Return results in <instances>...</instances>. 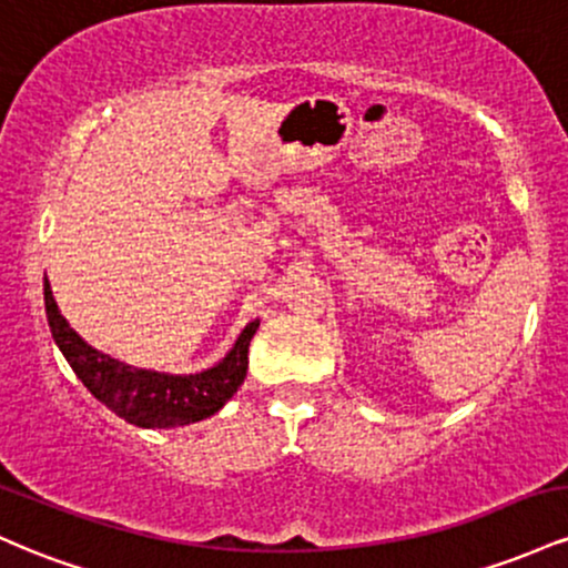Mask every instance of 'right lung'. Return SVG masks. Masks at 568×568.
<instances>
[{"label": "right lung", "instance_id": "add662e5", "mask_svg": "<svg viewBox=\"0 0 568 568\" xmlns=\"http://www.w3.org/2000/svg\"><path fill=\"white\" fill-rule=\"evenodd\" d=\"M44 310L53 331L55 344L61 347L69 366L74 368L77 379L93 393L106 408L135 427H181L207 419L237 393L245 382L247 371V347L256 334L258 321L245 325L230 355L194 376H168L154 371L130 368L125 363L112 361L71 331L67 317L58 312V304L44 280Z\"/></svg>", "mask_w": 568, "mask_h": 568}]
</instances>
